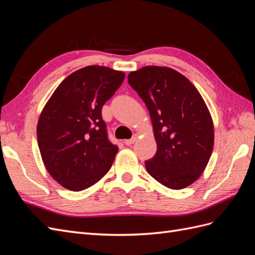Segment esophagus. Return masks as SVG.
Segmentation results:
<instances>
[{"label":"esophagus","mask_w":255,"mask_h":255,"mask_svg":"<svg viewBox=\"0 0 255 255\" xmlns=\"http://www.w3.org/2000/svg\"><path fill=\"white\" fill-rule=\"evenodd\" d=\"M137 139H138V136H137V135H134L132 138H130V139H127V140L125 141V143H126L127 145H130V144H133L134 142H136Z\"/></svg>","instance_id":"34e87169"}]
</instances>
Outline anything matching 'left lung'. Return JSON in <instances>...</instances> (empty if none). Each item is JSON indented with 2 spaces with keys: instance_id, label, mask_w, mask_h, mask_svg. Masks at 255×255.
<instances>
[{
  "instance_id": "left-lung-1",
  "label": "left lung",
  "mask_w": 255,
  "mask_h": 255,
  "mask_svg": "<svg viewBox=\"0 0 255 255\" xmlns=\"http://www.w3.org/2000/svg\"><path fill=\"white\" fill-rule=\"evenodd\" d=\"M128 80L148 107L157 143L155 155L144 161L146 171L168 188L187 187L204 171L214 145L213 121L201 95L167 67H143Z\"/></svg>"
}]
</instances>
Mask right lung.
Listing matches in <instances>:
<instances>
[{"mask_svg": "<svg viewBox=\"0 0 255 255\" xmlns=\"http://www.w3.org/2000/svg\"><path fill=\"white\" fill-rule=\"evenodd\" d=\"M125 73L88 66L59 84L40 115L37 139L45 168L61 186L81 191L109 172L118 152L107 134L102 107Z\"/></svg>", "mask_w": 255, "mask_h": 255, "instance_id": "right-lung-1", "label": "right lung"}]
</instances>
